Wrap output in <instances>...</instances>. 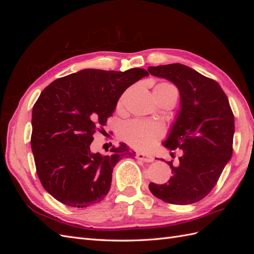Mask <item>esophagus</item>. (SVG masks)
Listing matches in <instances>:
<instances>
[{
	"label": "esophagus",
	"mask_w": 254,
	"mask_h": 254,
	"mask_svg": "<svg viewBox=\"0 0 254 254\" xmlns=\"http://www.w3.org/2000/svg\"><path fill=\"white\" fill-rule=\"evenodd\" d=\"M136 158L143 161V162H152L155 158H153L151 155H146V153H137Z\"/></svg>",
	"instance_id": "esophagus-1"
}]
</instances>
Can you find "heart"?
<instances>
[{"instance_id":"b5f03b06","label":"heart","mask_w":254,"mask_h":254,"mask_svg":"<svg viewBox=\"0 0 254 254\" xmlns=\"http://www.w3.org/2000/svg\"><path fill=\"white\" fill-rule=\"evenodd\" d=\"M129 93L127 90L121 96L118 102V108L122 109L124 107L125 99ZM153 94L160 102L165 98H173L177 101L178 91L168 82L159 83L153 90ZM164 135V129L159 124L147 123L143 121H131L123 125L121 129V137L130 146L137 150H149L156 145V143Z\"/></svg>"}]
</instances>
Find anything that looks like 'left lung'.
Wrapping results in <instances>:
<instances>
[{"label":"left lung","mask_w":254,"mask_h":254,"mask_svg":"<svg viewBox=\"0 0 254 254\" xmlns=\"http://www.w3.org/2000/svg\"><path fill=\"white\" fill-rule=\"evenodd\" d=\"M148 72L179 89L181 109L163 144L171 150H182L178 162H167L172 178L164 184L150 182L149 190L167 203H195L209 195L232 157V109L217 81L188 65L149 66Z\"/></svg>","instance_id":"8db88e82"}]
</instances>
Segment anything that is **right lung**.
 Returning a JSON list of instances; mask_svg holds the SVG:
<instances>
[{"mask_svg": "<svg viewBox=\"0 0 254 254\" xmlns=\"http://www.w3.org/2000/svg\"><path fill=\"white\" fill-rule=\"evenodd\" d=\"M148 75L144 68L125 72L86 68L54 80L34 105L32 150L37 175L58 201L86 207L102 201L111 187L113 168L133 158L125 143L108 155L90 149L124 91Z\"/></svg>", "mask_w": 254, "mask_h": 254, "instance_id": "add662e5", "label": "right lung"}]
</instances>
